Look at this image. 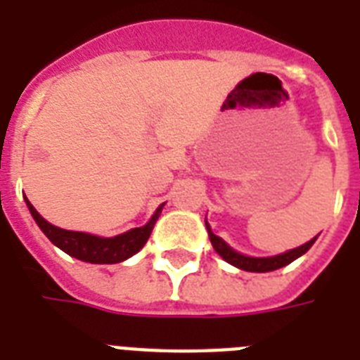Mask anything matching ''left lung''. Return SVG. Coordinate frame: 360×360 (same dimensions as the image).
Segmentation results:
<instances>
[{
    "mask_svg": "<svg viewBox=\"0 0 360 360\" xmlns=\"http://www.w3.org/2000/svg\"><path fill=\"white\" fill-rule=\"evenodd\" d=\"M205 226H207V231H209V239H211V245L213 248L217 250L222 259H226L228 263L231 265H236V267L243 269V271H250V273H269V271H276L280 267H285L288 263H291L293 259H297L299 256H302L304 252H308V248L316 243L318 237H314L312 240H308L304 243L302 246L299 248H293V250H288L284 254H278V256H273V257H248V256H243L239 252L231 250L230 246L226 245L224 240L220 239L219 236H214L211 228H209L207 220H205Z\"/></svg>",
    "mask_w": 360,
    "mask_h": 360,
    "instance_id": "obj_1",
    "label": "left lung"
}]
</instances>
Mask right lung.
<instances>
[{
    "label": "right lung",
    "mask_w": 360,
    "mask_h": 360,
    "mask_svg": "<svg viewBox=\"0 0 360 360\" xmlns=\"http://www.w3.org/2000/svg\"><path fill=\"white\" fill-rule=\"evenodd\" d=\"M25 203H27V207H30L31 214H33V219L42 230V233L52 240L53 245L67 252L69 256L87 263H120L127 257L134 256L136 252L143 248V245L147 243V239L151 236L153 226L158 220L164 207L162 203L146 226L134 228L127 233L108 239V237L89 236V233H82V231L61 230L58 226H52L42 219L41 214L37 213V209L27 202V198H25Z\"/></svg>",
    "instance_id": "obj_1"
}]
</instances>
